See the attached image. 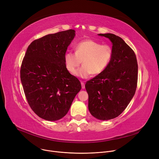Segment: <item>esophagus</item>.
Segmentation results:
<instances>
[{"mask_svg":"<svg viewBox=\"0 0 159 159\" xmlns=\"http://www.w3.org/2000/svg\"><path fill=\"white\" fill-rule=\"evenodd\" d=\"M81 86H82V89H84L85 88V84H84V82L81 81Z\"/></svg>","mask_w":159,"mask_h":159,"instance_id":"esophagus-1","label":"esophagus"}]
</instances>
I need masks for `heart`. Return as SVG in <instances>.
<instances>
[{"instance_id": "b5f03b06", "label": "heart", "mask_w": 159, "mask_h": 159, "mask_svg": "<svg viewBox=\"0 0 159 159\" xmlns=\"http://www.w3.org/2000/svg\"><path fill=\"white\" fill-rule=\"evenodd\" d=\"M75 52L65 54L66 68L71 74L76 73L77 77L82 79L88 78L91 74L97 76L103 73L109 66L114 54L110 45H102L91 39L79 42L75 46ZM82 61L83 66L77 72Z\"/></svg>"}]
</instances>
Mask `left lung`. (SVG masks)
Wrapping results in <instances>:
<instances>
[{"label":"left lung","instance_id":"obj_1","mask_svg":"<svg viewBox=\"0 0 159 159\" xmlns=\"http://www.w3.org/2000/svg\"><path fill=\"white\" fill-rule=\"evenodd\" d=\"M108 38L114 54L107 69L85 85L88 109L94 117L110 120L120 115L134 96L137 86L138 64L133 50L119 36L98 34Z\"/></svg>","mask_w":159,"mask_h":159}]
</instances>
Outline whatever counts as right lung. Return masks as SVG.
<instances>
[{"instance_id": "1", "label": "right lung", "mask_w": 159, "mask_h": 159, "mask_svg": "<svg viewBox=\"0 0 159 159\" xmlns=\"http://www.w3.org/2000/svg\"><path fill=\"white\" fill-rule=\"evenodd\" d=\"M75 33L68 30L35 40L23 58L20 80L25 96L31 110L44 120L64 117L81 89L80 81L67 70L64 62Z\"/></svg>"}]
</instances>
